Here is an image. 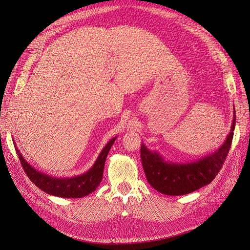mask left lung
<instances>
[{
    "mask_svg": "<svg viewBox=\"0 0 250 250\" xmlns=\"http://www.w3.org/2000/svg\"><path fill=\"white\" fill-rule=\"evenodd\" d=\"M235 109L231 132L218 150L191 163H172L163 160L156 151L141 146L143 168L148 183L159 192L167 195H184L193 192L213 182L224 166L233 140L235 128Z\"/></svg>",
    "mask_w": 250,
    "mask_h": 250,
    "instance_id": "left-lung-1",
    "label": "left lung"
}]
</instances>
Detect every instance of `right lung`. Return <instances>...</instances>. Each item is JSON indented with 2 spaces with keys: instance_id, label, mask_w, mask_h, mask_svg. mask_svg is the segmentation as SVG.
<instances>
[{
  "instance_id": "obj_1",
  "label": "right lung",
  "mask_w": 250,
  "mask_h": 250,
  "mask_svg": "<svg viewBox=\"0 0 250 250\" xmlns=\"http://www.w3.org/2000/svg\"><path fill=\"white\" fill-rule=\"evenodd\" d=\"M116 137L111 139L106 144L103 150L100 152L93 167L89 171L83 173V175H78V176L70 178L51 177L49 175L36 171L33 167L30 166L24 160V158L21 156L17 147H16V151L18 153L19 160L21 164H22L25 174L32 180V183H34L35 186H37V188H40L44 192L51 195L61 196V198L76 199L90 194L99 187V185L102 182L103 178L106 157H107L110 147L113 146Z\"/></svg>"
}]
</instances>
